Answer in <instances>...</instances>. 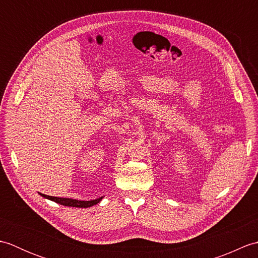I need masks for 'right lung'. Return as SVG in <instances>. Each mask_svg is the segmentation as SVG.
I'll return each instance as SVG.
<instances>
[{
  "label": "right lung",
  "mask_w": 258,
  "mask_h": 258,
  "mask_svg": "<svg viewBox=\"0 0 258 258\" xmlns=\"http://www.w3.org/2000/svg\"><path fill=\"white\" fill-rule=\"evenodd\" d=\"M40 195L44 199H47L50 201H53L57 203V204H61L64 206H72V207H81V208H86V207H91L93 205H96L97 203H100L102 201V197H98L96 200H92V201H79V200H74V199H65V197H54V196H48L45 194L40 193Z\"/></svg>",
  "instance_id": "right-lung-1"
}]
</instances>
